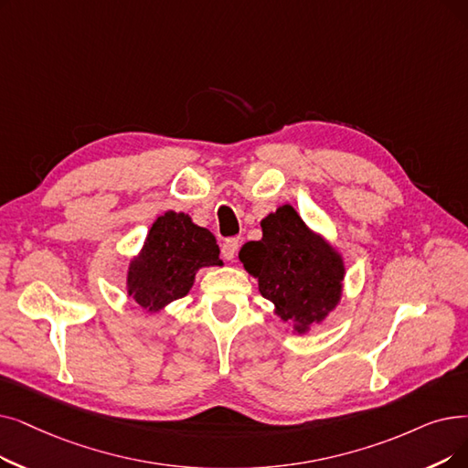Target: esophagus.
I'll return each instance as SVG.
<instances>
[{
  "instance_id": "obj_1",
  "label": "esophagus",
  "mask_w": 468,
  "mask_h": 468,
  "mask_svg": "<svg viewBox=\"0 0 468 468\" xmlns=\"http://www.w3.org/2000/svg\"><path fill=\"white\" fill-rule=\"evenodd\" d=\"M237 250H239V240L237 239H228L221 245V256H223V260H228V261H231L237 256Z\"/></svg>"
}]
</instances>
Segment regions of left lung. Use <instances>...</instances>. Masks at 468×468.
<instances>
[{
    "label": "left lung",
    "mask_w": 468,
    "mask_h": 468,
    "mask_svg": "<svg viewBox=\"0 0 468 468\" xmlns=\"http://www.w3.org/2000/svg\"><path fill=\"white\" fill-rule=\"evenodd\" d=\"M239 260L258 279L260 294L298 335L338 306L346 273L342 256L291 205L261 219V239L247 242Z\"/></svg>",
    "instance_id": "8db88e82"
}]
</instances>
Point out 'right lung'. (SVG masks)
Masks as SVG:
<instances>
[{
    "instance_id": "right-lung-1",
    "label": "right lung",
    "mask_w": 468,
    "mask_h": 468,
    "mask_svg": "<svg viewBox=\"0 0 468 468\" xmlns=\"http://www.w3.org/2000/svg\"><path fill=\"white\" fill-rule=\"evenodd\" d=\"M221 266L216 237L184 212L158 216L145 245L130 261L128 296L147 312H162L184 298L200 268Z\"/></svg>"
}]
</instances>
